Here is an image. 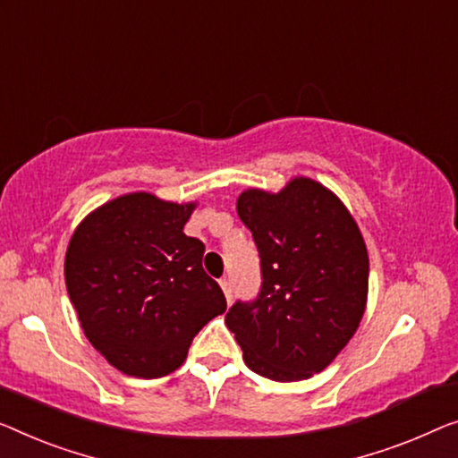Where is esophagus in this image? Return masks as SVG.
I'll return each instance as SVG.
<instances>
[{
  "label": "esophagus",
  "mask_w": 458,
  "mask_h": 458,
  "mask_svg": "<svg viewBox=\"0 0 458 458\" xmlns=\"http://www.w3.org/2000/svg\"><path fill=\"white\" fill-rule=\"evenodd\" d=\"M220 288H222V292H224V296H226V302L230 304L232 302V284H230V279H220Z\"/></svg>",
  "instance_id": "34e87169"
}]
</instances>
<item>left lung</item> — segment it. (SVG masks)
I'll use <instances>...</instances> for the list:
<instances>
[{"instance_id":"obj_1","label":"left lung","mask_w":458,"mask_h":458,"mask_svg":"<svg viewBox=\"0 0 458 458\" xmlns=\"http://www.w3.org/2000/svg\"><path fill=\"white\" fill-rule=\"evenodd\" d=\"M236 211L252 232L263 284L226 315L252 372L277 382L310 378L350 344L368 300V250L344 201L309 176L277 193L247 189Z\"/></svg>"}]
</instances>
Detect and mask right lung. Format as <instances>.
I'll list each match as a JSON object with an SVG mask.
<instances>
[{
	"label": "right lung",
	"instance_id": "right-lung-1",
	"mask_svg": "<svg viewBox=\"0 0 458 458\" xmlns=\"http://www.w3.org/2000/svg\"><path fill=\"white\" fill-rule=\"evenodd\" d=\"M195 208L135 191L90 211L67 244L65 285L84 335L127 377L174 372L226 310L203 271L206 247L182 232Z\"/></svg>",
	"mask_w": 458,
	"mask_h": 458
}]
</instances>
